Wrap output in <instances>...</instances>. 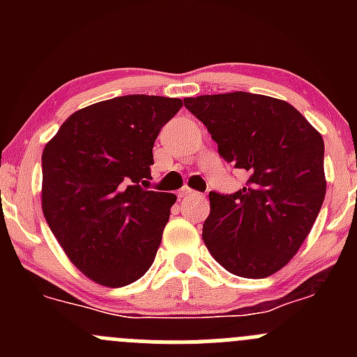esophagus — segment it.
<instances>
[{
	"instance_id": "esophagus-1",
	"label": "esophagus",
	"mask_w": 357,
	"mask_h": 357,
	"mask_svg": "<svg viewBox=\"0 0 357 357\" xmlns=\"http://www.w3.org/2000/svg\"><path fill=\"white\" fill-rule=\"evenodd\" d=\"M190 195H195V192H193L192 188H188V186H185V188H181L178 192L179 199H185V197H190Z\"/></svg>"
}]
</instances>
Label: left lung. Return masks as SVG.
<instances>
[{"label": "left lung", "mask_w": 357, "mask_h": 357, "mask_svg": "<svg viewBox=\"0 0 357 357\" xmlns=\"http://www.w3.org/2000/svg\"><path fill=\"white\" fill-rule=\"evenodd\" d=\"M218 143L219 155L245 169L233 195L211 192L202 238L212 257L242 278H268L307 238L326 193L325 143L289 102L235 91L185 98Z\"/></svg>", "instance_id": "1"}]
</instances>
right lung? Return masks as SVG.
<instances>
[{
	"mask_svg": "<svg viewBox=\"0 0 357 357\" xmlns=\"http://www.w3.org/2000/svg\"><path fill=\"white\" fill-rule=\"evenodd\" d=\"M181 107L149 95L93 103L43 150V214L72 264L98 285L126 287L153 264L176 195L143 186L158 131Z\"/></svg>",
	"mask_w": 357,
	"mask_h": 357,
	"instance_id": "1",
	"label": "right lung"
}]
</instances>
